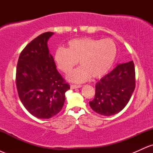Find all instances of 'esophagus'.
<instances>
[{
    "mask_svg": "<svg viewBox=\"0 0 153 153\" xmlns=\"http://www.w3.org/2000/svg\"><path fill=\"white\" fill-rule=\"evenodd\" d=\"M81 85H71V88L72 89H75V88H79L81 87Z\"/></svg>",
    "mask_w": 153,
    "mask_h": 153,
    "instance_id": "obj_1",
    "label": "esophagus"
}]
</instances>
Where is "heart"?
Here are the masks:
<instances>
[{"label":"heart","mask_w":153,"mask_h":153,"mask_svg":"<svg viewBox=\"0 0 153 153\" xmlns=\"http://www.w3.org/2000/svg\"><path fill=\"white\" fill-rule=\"evenodd\" d=\"M117 47L112 40L92 38L74 39L68 42L65 49L59 47L55 51L54 59L57 68L68 74L77 60L80 67L68 75V80L81 82L91 76L101 78L110 70L117 57Z\"/></svg>","instance_id":"obj_1"}]
</instances>
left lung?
I'll list each match as a JSON object with an SVG mask.
<instances>
[{"mask_svg":"<svg viewBox=\"0 0 153 153\" xmlns=\"http://www.w3.org/2000/svg\"><path fill=\"white\" fill-rule=\"evenodd\" d=\"M134 88V62L117 65L96 84L95 97L89 104L99 114L114 115L127 106Z\"/></svg>","mask_w":153,"mask_h":153,"instance_id":"8db88e82","label":"left lung"}]
</instances>
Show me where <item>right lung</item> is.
<instances>
[{"label":"right lung","instance_id":"1","mask_svg":"<svg viewBox=\"0 0 153 153\" xmlns=\"http://www.w3.org/2000/svg\"><path fill=\"white\" fill-rule=\"evenodd\" d=\"M52 32H45L28 44L19 55L16 83L26 109L39 119H50L62 109L70 85L57 71L47 47Z\"/></svg>","mask_w":153,"mask_h":153}]
</instances>
